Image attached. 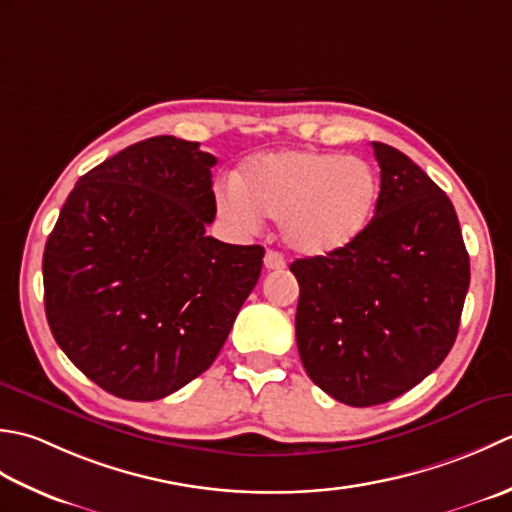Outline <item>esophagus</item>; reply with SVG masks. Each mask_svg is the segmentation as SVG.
Listing matches in <instances>:
<instances>
[{
  "label": "esophagus",
  "instance_id": "esophagus-1",
  "mask_svg": "<svg viewBox=\"0 0 512 512\" xmlns=\"http://www.w3.org/2000/svg\"><path fill=\"white\" fill-rule=\"evenodd\" d=\"M265 267L267 269H283L285 267L283 254H278V252H274V249H269V252L265 254Z\"/></svg>",
  "mask_w": 512,
  "mask_h": 512
}]
</instances>
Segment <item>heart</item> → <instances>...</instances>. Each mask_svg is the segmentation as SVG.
Here are the masks:
<instances>
[{
  "instance_id": "b5f03b06",
  "label": "heart",
  "mask_w": 512,
  "mask_h": 512,
  "mask_svg": "<svg viewBox=\"0 0 512 512\" xmlns=\"http://www.w3.org/2000/svg\"><path fill=\"white\" fill-rule=\"evenodd\" d=\"M380 198L373 165L358 156L291 150L249 161L241 183L218 196V212L245 232L263 216L280 218V236L300 256H329L367 232Z\"/></svg>"
}]
</instances>
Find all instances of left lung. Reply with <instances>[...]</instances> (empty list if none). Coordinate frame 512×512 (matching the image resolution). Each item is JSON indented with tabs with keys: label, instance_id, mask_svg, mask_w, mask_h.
Segmentation results:
<instances>
[{
	"label": "left lung",
	"instance_id": "8db88e82",
	"mask_svg": "<svg viewBox=\"0 0 512 512\" xmlns=\"http://www.w3.org/2000/svg\"><path fill=\"white\" fill-rule=\"evenodd\" d=\"M373 152L380 198L367 232L289 265L302 367L349 406L389 402L440 367L471 283L451 198L400 150L375 141Z\"/></svg>",
	"mask_w": 512,
	"mask_h": 512
}]
</instances>
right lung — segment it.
<instances>
[{"instance_id": "add662e5", "label": "right lung", "mask_w": 512, "mask_h": 512, "mask_svg": "<svg viewBox=\"0 0 512 512\" xmlns=\"http://www.w3.org/2000/svg\"><path fill=\"white\" fill-rule=\"evenodd\" d=\"M216 156L152 137L83 174L44 249L61 351L123 400L152 402L210 369L263 269L260 245L205 234Z\"/></svg>"}]
</instances>
